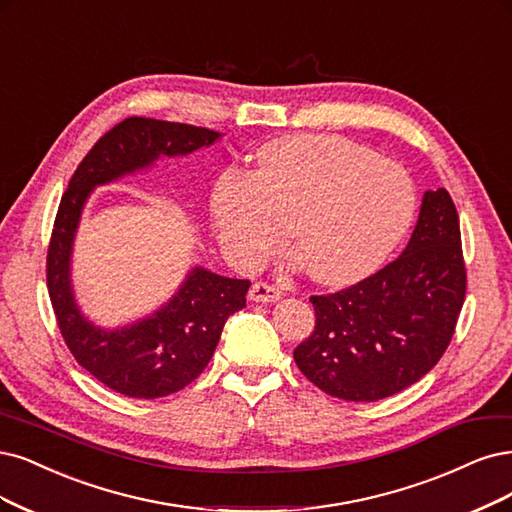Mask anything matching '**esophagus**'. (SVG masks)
<instances>
[{"label": "esophagus", "mask_w": 512, "mask_h": 512, "mask_svg": "<svg viewBox=\"0 0 512 512\" xmlns=\"http://www.w3.org/2000/svg\"><path fill=\"white\" fill-rule=\"evenodd\" d=\"M248 298H250L252 303H275V301H279V298H281V292L275 286L262 284V281H258V284H254L250 288Z\"/></svg>", "instance_id": "obj_1"}]
</instances>
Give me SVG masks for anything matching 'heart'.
<instances>
[{
    "mask_svg": "<svg viewBox=\"0 0 512 512\" xmlns=\"http://www.w3.org/2000/svg\"><path fill=\"white\" fill-rule=\"evenodd\" d=\"M417 195L400 165L349 139L296 133L256 152V171L222 173L211 218L228 258L254 264L286 241L307 273L345 286L373 273L409 231Z\"/></svg>",
    "mask_w": 512,
    "mask_h": 512,
    "instance_id": "obj_1",
    "label": "heart"
}]
</instances>
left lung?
<instances>
[{
    "instance_id": "1",
    "label": "left lung",
    "mask_w": 512,
    "mask_h": 512,
    "mask_svg": "<svg viewBox=\"0 0 512 512\" xmlns=\"http://www.w3.org/2000/svg\"><path fill=\"white\" fill-rule=\"evenodd\" d=\"M466 296L460 220L445 188L426 190L402 254L360 284L311 296L315 330L294 349L322 392L375 402L419 381L445 354Z\"/></svg>"
}]
</instances>
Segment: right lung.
Masks as SVG:
<instances>
[{
  "label": "right lung",
  "instance_id": "1",
  "mask_svg": "<svg viewBox=\"0 0 512 512\" xmlns=\"http://www.w3.org/2000/svg\"><path fill=\"white\" fill-rule=\"evenodd\" d=\"M222 133L154 118H127L84 156L61 199L46 281L63 339L82 368L129 398H161L195 381L214 356L228 317L245 307L248 279L190 267L167 303L137 320L105 328L76 301L72 258L86 201L97 186L150 171L156 161L214 146Z\"/></svg>",
  "mask_w": 512,
  "mask_h": 512
}]
</instances>
